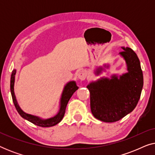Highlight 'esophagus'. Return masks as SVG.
Returning <instances> with one entry per match:
<instances>
[{
  "mask_svg": "<svg viewBox=\"0 0 155 155\" xmlns=\"http://www.w3.org/2000/svg\"><path fill=\"white\" fill-rule=\"evenodd\" d=\"M87 73L86 71H80L78 73V78L80 80H84L87 78Z\"/></svg>",
  "mask_w": 155,
  "mask_h": 155,
  "instance_id": "obj_1",
  "label": "esophagus"
}]
</instances>
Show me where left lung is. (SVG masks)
<instances>
[{
  "label": "left lung",
  "instance_id": "8db88e82",
  "mask_svg": "<svg viewBox=\"0 0 155 155\" xmlns=\"http://www.w3.org/2000/svg\"><path fill=\"white\" fill-rule=\"evenodd\" d=\"M122 48L119 54L126 61L128 72L119 76L114 74L111 79L101 78L87 86L90 93L91 111L104 122H116L132 112L143 90V75L138 57L130 48ZM102 70L99 68L95 74L99 75Z\"/></svg>",
  "mask_w": 155,
  "mask_h": 155
}]
</instances>
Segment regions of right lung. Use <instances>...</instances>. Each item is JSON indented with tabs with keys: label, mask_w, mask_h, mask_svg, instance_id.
Returning a JSON list of instances; mask_svg holds the SVG:
<instances>
[{
	"label": "right lung",
	"mask_w": 155,
	"mask_h": 155,
	"mask_svg": "<svg viewBox=\"0 0 155 155\" xmlns=\"http://www.w3.org/2000/svg\"><path fill=\"white\" fill-rule=\"evenodd\" d=\"M16 70L14 69L12 72L11 78H10V92H11V95L12 101H13L14 105L17 111L19 114L22 116L23 118L28 120V121L32 123L35 125H37L38 126L41 127H51L54 126L55 125L58 124L59 122L61 121L64 116L65 109H66L67 104L68 101L73 94V93L75 92L78 89V87L76 85V82L75 81H71L65 84L64 88H63L62 94H61V100H60V106H59L58 112L56 115L53 117L44 119L39 117V116L31 115L25 113L21 109V108L19 106L18 101H17L15 94L14 92V84H15V77Z\"/></svg>",
	"instance_id": "obj_1"
}]
</instances>
